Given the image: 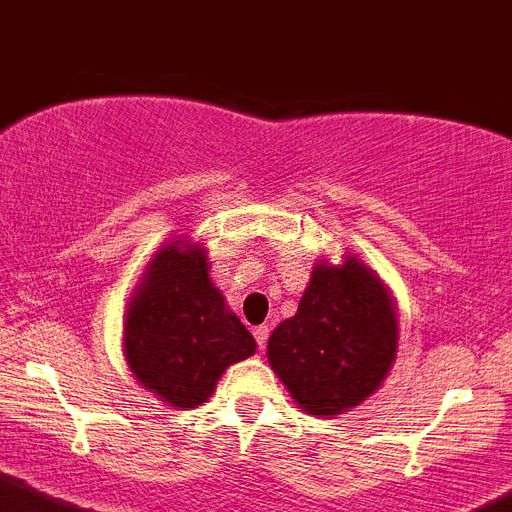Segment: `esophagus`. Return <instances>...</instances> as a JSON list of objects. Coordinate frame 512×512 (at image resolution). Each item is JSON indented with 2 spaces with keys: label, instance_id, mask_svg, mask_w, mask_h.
Instances as JSON below:
<instances>
[{
  "label": "esophagus",
  "instance_id": "obj_1",
  "mask_svg": "<svg viewBox=\"0 0 512 512\" xmlns=\"http://www.w3.org/2000/svg\"><path fill=\"white\" fill-rule=\"evenodd\" d=\"M252 334H255L257 347L265 349V342H267V326H255V329H252Z\"/></svg>",
  "mask_w": 512,
  "mask_h": 512
}]
</instances>
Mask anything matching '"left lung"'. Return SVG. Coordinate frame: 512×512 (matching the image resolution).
<instances>
[{
	"instance_id": "1",
	"label": "left lung",
	"mask_w": 512,
	"mask_h": 512,
	"mask_svg": "<svg viewBox=\"0 0 512 512\" xmlns=\"http://www.w3.org/2000/svg\"><path fill=\"white\" fill-rule=\"evenodd\" d=\"M398 349L388 288L357 257L319 262L296 316L267 339V359L303 411L339 416L370 398Z\"/></svg>"
}]
</instances>
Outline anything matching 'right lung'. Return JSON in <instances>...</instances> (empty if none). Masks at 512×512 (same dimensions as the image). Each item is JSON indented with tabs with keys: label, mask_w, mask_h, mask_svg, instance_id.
Returning <instances> with one entry per match:
<instances>
[{
	"label": "right lung",
	"mask_w": 512,
	"mask_h": 512,
	"mask_svg": "<svg viewBox=\"0 0 512 512\" xmlns=\"http://www.w3.org/2000/svg\"><path fill=\"white\" fill-rule=\"evenodd\" d=\"M255 354V339L209 278L201 245L168 242L124 313V357L132 375L163 403H206L229 365Z\"/></svg>",
	"instance_id": "right-lung-1"
}]
</instances>
